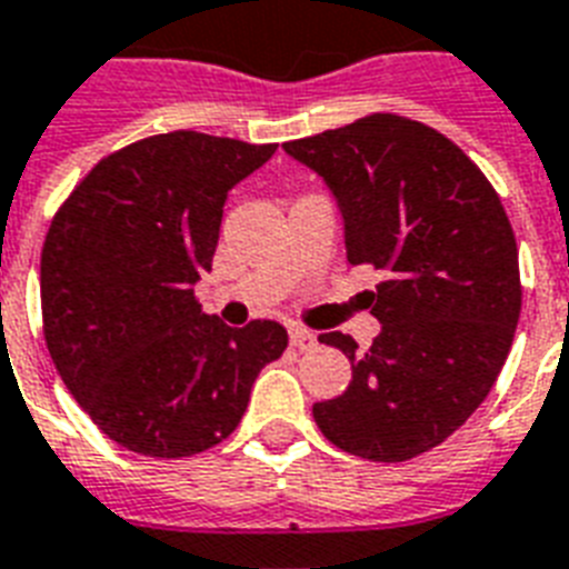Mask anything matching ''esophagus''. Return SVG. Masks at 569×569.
Wrapping results in <instances>:
<instances>
[{"label":"esophagus","instance_id":"obj_1","mask_svg":"<svg viewBox=\"0 0 569 569\" xmlns=\"http://www.w3.org/2000/svg\"><path fill=\"white\" fill-rule=\"evenodd\" d=\"M290 345L297 347V350H311L317 345V335L311 329H302V326H293L290 329Z\"/></svg>","mask_w":569,"mask_h":569}]
</instances>
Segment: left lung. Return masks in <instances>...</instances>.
I'll return each instance as SVG.
<instances>
[{
  "label": "left lung",
  "instance_id": "8db88e82",
  "mask_svg": "<svg viewBox=\"0 0 569 569\" xmlns=\"http://www.w3.org/2000/svg\"><path fill=\"white\" fill-rule=\"evenodd\" d=\"M284 151L332 189L347 261L389 276L368 302L382 323L368 350L320 335L353 380L315 403L317 427L362 460H412L466 425L510 353L522 284L508 213L483 171L412 118L373 112Z\"/></svg>",
  "mask_w": 569,
  "mask_h": 569
}]
</instances>
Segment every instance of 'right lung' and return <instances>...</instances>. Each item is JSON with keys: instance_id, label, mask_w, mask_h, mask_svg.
Returning a JSON list of instances; mask_svg holds the SVG:
<instances>
[{"instance_id": "right-lung-1", "label": "right lung", "mask_w": 569, "mask_h": 569, "mask_svg": "<svg viewBox=\"0 0 569 569\" xmlns=\"http://www.w3.org/2000/svg\"><path fill=\"white\" fill-rule=\"evenodd\" d=\"M276 144L174 130L109 153L52 216L41 252L43 338L77 403L112 442L192 457L234 433L288 332L207 317L228 189Z\"/></svg>"}]
</instances>
